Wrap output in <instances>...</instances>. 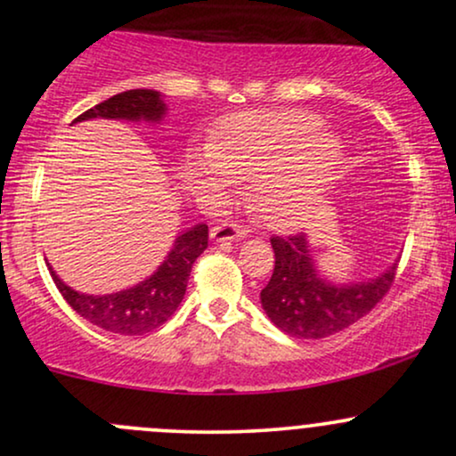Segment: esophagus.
Here are the masks:
<instances>
[{"instance_id":"obj_1","label":"esophagus","mask_w":456,"mask_h":456,"mask_svg":"<svg viewBox=\"0 0 456 456\" xmlns=\"http://www.w3.org/2000/svg\"><path fill=\"white\" fill-rule=\"evenodd\" d=\"M246 233L248 232H246V227H242V224L233 221H221L212 227L210 238L214 242H235V240H242Z\"/></svg>"}]
</instances>
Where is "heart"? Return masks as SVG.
<instances>
[{"label": "heart", "mask_w": 456, "mask_h": 456, "mask_svg": "<svg viewBox=\"0 0 456 456\" xmlns=\"http://www.w3.org/2000/svg\"><path fill=\"white\" fill-rule=\"evenodd\" d=\"M197 171L214 184L253 182L264 223L294 229L311 216L343 169V145L300 109L246 111L223 119Z\"/></svg>", "instance_id": "obj_1"}]
</instances>
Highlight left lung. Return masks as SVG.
<instances>
[{
    "instance_id": "1",
    "label": "left lung",
    "mask_w": 456,
    "mask_h": 456,
    "mask_svg": "<svg viewBox=\"0 0 456 456\" xmlns=\"http://www.w3.org/2000/svg\"><path fill=\"white\" fill-rule=\"evenodd\" d=\"M274 272L261 289V306L276 328L296 338H326L369 315L388 294L396 264L375 279L334 285L319 276L305 233L272 235Z\"/></svg>"
}]
</instances>
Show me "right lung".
Listing matches in <instances>:
<instances>
[{"mask_svg":"<svg viewBox=\"0 0 456 456\" xmlns=\"http://www.w3.org/2000/svg\"><path fill=\"white\" fill-rule=\"evenodd\" d=\"M167 111V104L154 90H128L107 101L96 104L81 113L75 122L83 119H128V122H160ZM72 122V124H75ZM208 248V224L199 223L195 227L186 229L175 238L174 248L169 250L165 261L150 279L141 281L130 289L118 291L107 296H87L68 287L60 276L55 274L49 264V272L53 276L57 289L64 296L83 319L94 326L107 330L124 337H137L148 334L167 322L180 306L182 297L186 294L188 276H191L192 264L199 255Z\"/></svg>","mask_w":456,"mask_h":456,"instance_id":"right-lung-1","label":"right lung"}]
</instances>
